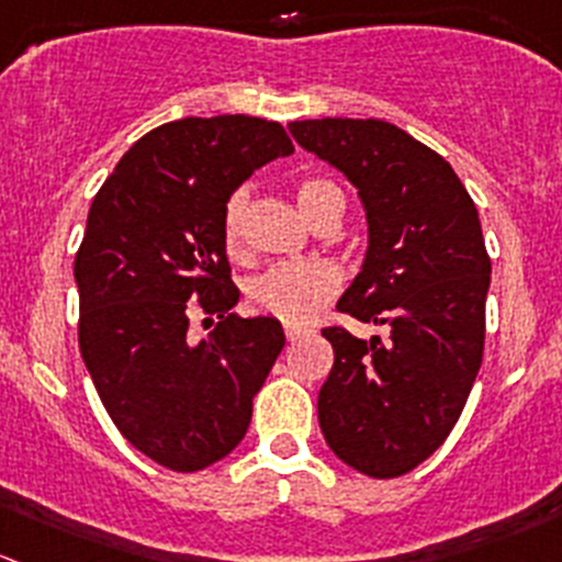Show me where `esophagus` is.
Listing matches in <instances>:
<instances>
[{"label": "esophagus", "mask_w": 562, "mask_h": 562, "mask_svg": "<svg viewBox=\"0 0 562 562\" xmlns=\"http://www.w3.org/2000/svg\"><path fill=\"white\" fill-rule=\"evenodd\" d=\"M284 334H286V339H290V341H297L301 336H306L308 330L301 328V325H284Z\"/></svg>", "instance_id": "34e87169"}]
</instances>
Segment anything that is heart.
Listing matches in <instances>:
<instances>
[{
  "mask_svg": "<svg viewBox=\"0 0 562 562\" xmlns=\"http://www.w3.org/2000/svg\"><path fill=\"white\" fill-rule=\"evenodd\" d=\"M339 201L345 204V195L328 179H303L297 184V204L306 212L308 221L319 217ZM245 206H248L245 190L228 198L226 212H223V237H226L228 250L239 245ZM339 284L341 272L330 261H281V265L267 267L261 276L250 281L248 297L256 312H265L284 323H308L336 295Z\"/></svg>",
  "mask_w": 562,
  "mask_h": 562,
  "instance_id": "obj_1",
  "label": "heart"
}]
</instances>
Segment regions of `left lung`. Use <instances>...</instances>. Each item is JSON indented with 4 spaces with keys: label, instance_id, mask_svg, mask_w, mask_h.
Instances as JSON below:
<instances>
[{
    "label": "left lung",
    "instance_id": "1",
    "mask_svg": "<svg viewBox=\"0 0 562 562\" xmlns=\"http://www.w3.org/2000/svg\"><path fill=\"white\" fill-rule=\"evenodd\" d=\"M297 146L347 176L367 215V254L336 308L389 336L325 328L334 367L317 397L334 456L400 477L456 427L483 361L491 259L477 206L452 165L378 117L290 124Z\"/></svg>",
    "mask_w": 562,
    "mask_h": 562
}]
</instances>
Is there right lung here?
<instances>
[{"label": "right lung", "instance_id": "right-lung-1", "mask_svg": "<svg viewBox=\"0 0 562 562\" xmlns=\"http://www.w3.org/2000/svg\"><path fill=\"white\" fill-rule=\"evenodd\" d=\"M292 151L276 121L181 117L143 135L90 204L74 261L79 350L110 419L159 467L226 458L284 350L276 317L232 314L223 212L254 170ZM192 307L222 319L198 346Z\"/></svg>", "mask_w": 562, "mask_h": 562}]
</instances>
